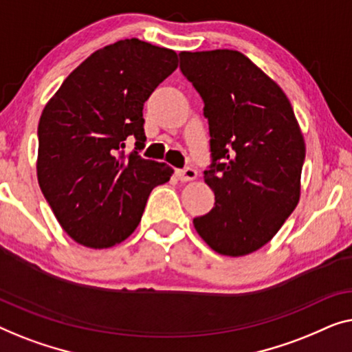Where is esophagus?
<instances>
[{
  "label": "esophagus",
  "mask_w": 352,
  "mask_h": 352,
  "mask_svg": "<svg viewBox=\"0 0 352 352\" xmlns=\"http://www.w3.org/2000/svg\"><path fill=\"white\" fill-rule=\"evenodd\" d=\"M177 177L180 182H191L197 178V172L196 169H192V167H185V169L177 170Z\"/></svg>",
  "instance_id": "1"
}]
</instances>
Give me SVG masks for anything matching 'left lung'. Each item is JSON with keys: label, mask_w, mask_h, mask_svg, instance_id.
Here are the masks:
<instances>
[{"label": "left lung", "mask_w": 352, "mask_h": 352, "mask_svg": "<svg viewBox=\"0 0 352 352\" xmlns=\"http://www.w3.org/2000/svg\"><path fill=\"white\" fill-rule=\"evenodd\" d=\"M180 70L204 102L215 195L192 220L217 254L242 256L273 239L301 195L305 138L284 91L231 49L180 52Z\"/></svg>", "instance_id": "obj_1"}]
</instances>
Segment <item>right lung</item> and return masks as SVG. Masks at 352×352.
I'll return each mask as SVG.
<instances>
[{"mask_svg":"<svg viewBox=\"0 0 352 352\" xmlns=\"http://www.w3.org/2000/svg\"><path fill=\"white\" fill-rule=\"evenodd\" d=\"M175 51L121 39L91 54L46 103L38 124V183L68 236L89 249L135 231L148 196L174 169L143 160V103L175 72ZM129 136L138 148L124 155Z\"/></svg>","mask_w":352,"mask_h":352,"instance_id":"obj_1","label":"right lung"}]
</instances>
